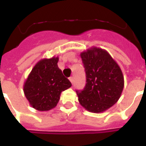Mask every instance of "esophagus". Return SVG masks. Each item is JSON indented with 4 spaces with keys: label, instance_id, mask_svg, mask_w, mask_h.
Masks as SVG:
<instances>
[{
    "label": "esophagus",
    "instance_id": "34e87169",
    "mask_svg": "<svg viewBox=\"0 0 146 146\" xmlns=\"http://www.w3.org/2000/svg\"><path fill=\"white\" fill-rule=\"evenodd\" d=\"M69 80H70V82H72V84H73V82H74V79H73V77H69Z\"/></svg>",
    "mask_w": 146,
    "mask_h": 146
}]
</instances>
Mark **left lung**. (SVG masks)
<instances>
[{
  "mask_svg": "<svg viewBox=\"0 0 146 146\" xmlns=\"http://www.w3.org/2000/svg\"><path fill=\"white\" fill-rule=\"evenodd\" d=\"M86 84L77 90L80 104L91 113H102L118 102L124 80L121 68L106 50L91 47L81 52Z\"/></svg>",
  "mask_w": 146,
  "mask_h": 146,
  "instance_id": "obj_1",
  "label": "left lung"
}]
</instances>
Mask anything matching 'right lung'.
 <instances>
[{
	"instance_id": "add662e5",
	"label": "right lung",
	"mask_w": 146,
	"mask_h": 146,
	"mask_svg": "<svg viewBox=\"0 0 146 146\" xmlns=\"http://www.w3.org/2000/svg\"><path fill=\"white\" fill-rule=\"evenodd\" d=\"M58 57L39 60L24 83L23 91L32 108L47 111L57 105L60 94L72 86L58 66Z\"/></svg>"
}]
</instances>
